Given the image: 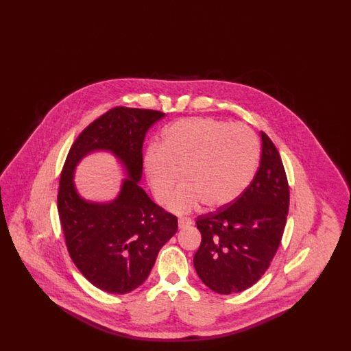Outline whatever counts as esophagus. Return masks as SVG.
<instances>
[{
    "label": "esophagus",
    "instance_id": "34e87169",
    "mask_svg": "<svg viewBox=\"0 0 351 351\" xmlns=\"http://www.w3.org/2000/svg\"><path fill=\"white\" fill-rule=\"evenodd\" d=\"M179 228L180 229H183V228H186V226H191L192 225V221L189 219V218H179Z\"/></svg>",
    "mask_w": 351,
    "mask_h": 351
}]
</instances>
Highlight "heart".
<instances>
[{"label":"heart","mask_w":351,"mask_h":351,"mask_svg":"<svg viewBox=\"0 0 351 351\" xmlns=\"http://www.w3.org/2000/svg\"><path fill=\"white\" fill-rule=\"evenodd\" d=\"M259 145L245 125L213 118H188L165 129L159 147L143 156V168L155 199L166 202L182 173L183 185L168 202L175 213H188L201 202L208 210L237 200L251 183Z\"/></svg>","instance_id":"heart-1"}]
</instances>
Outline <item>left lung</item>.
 Segmentation results:
<instances>
[{"label":"left lung","mask_w":351,"mask_h":351,"mask_svg":"<svg viewBox=\"0 0 351 351\" xmlns=\"http://www.w3.org/2000/svg\"><path fill=\"white\" fill-rule=\"evenodd\" d=\"M261 139V166L247 189L230 205L196 221L201 245L193 265L201 282L221 295L256 283L283 237L288 182L279 151L266 134Z\"/></svg>","instance_id":"obj_1"}]
</instances>
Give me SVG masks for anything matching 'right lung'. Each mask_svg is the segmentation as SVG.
<instances>
[{
    "label": "right lung",
    "mask_w": 351,
    "mask_h": 351,
    "mask_svg": "<svg viewBox=\"0 0 351 351\" xmlns=\"http://www.w3.org/2000/svg\"><path fill=\"white\" fill-rule=\"evenodd\" d=\"M165 116L122 106L106 112L77 136L62 171L58 212L69 256L89 283L108 293H129L145 283L158 252L178 232V218L139 185L145 135ZM93 152H109L124 169L113 201H86L77 191L75 168Z\"/></svg>",
    "instance_id": "right-lung-1"
}]
</instances>
